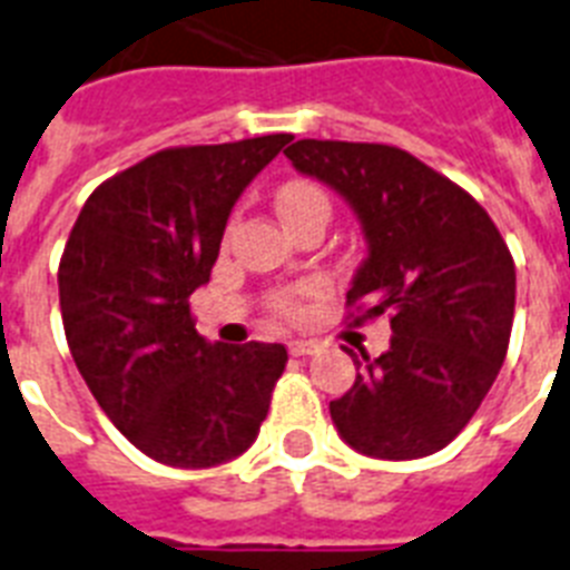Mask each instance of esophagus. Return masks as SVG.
<instances>
[{
	"instance_id": "1",
	"label": "esophagus",
	"mask_w": 570,
	"mask_h": 570,
	"mask_svg": "<svg viewBox=\"0 0 570 570\" xmlns=\"http://www.w3.org/2000/svg\"><path fill=\"white\" fill-rule=\"evenodd\" d=\"M286 348H289V354H293V357H307V354L318 351V342H313V340H289V342H286Z\"/></svg>"
}]
</instances>
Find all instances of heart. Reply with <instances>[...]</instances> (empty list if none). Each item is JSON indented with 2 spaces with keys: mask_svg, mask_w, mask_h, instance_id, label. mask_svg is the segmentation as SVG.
Listing matches in <instances>:
<instances>
[{
  "mask_svg": "<svg viewBox=\"0 0 570 570\" xmlns=\"http://www.w3.org/2000/svg\"><path fill=\"white\" fill-rule=\"evenodd\" d=\"M309 205H327V196L316 187V184L295 180V184H286V187L277 193V210H281V216H289V213ZM275 309L281 313V316H295V313H298V295L293 293L277 295Z\"/></svg>",
  "mask_w": 570,
  "mask_h": 570,
  "instance_id": "b5f03b06",
  "label": "heart"
}]
</instances>
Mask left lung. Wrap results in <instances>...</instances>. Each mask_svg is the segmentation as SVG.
<instances>
[{
  "mask_svg": "<svg viewBox=\"0 0 570 570\" xmlns=\"http://www.w3.org/2000/svg\"><path fill=\"white\" fill-rule=\"evenodd\" d=\"M301 175L336 189L357 213L365 261L348 304L390 313V351H348L357 381L331 401L354 451L419 460L442 451L478 413L510 348L515 263L489 213L410 151L381 142L298 140Z\"/></svg>",
  "mask_w": 570,
  "mask_h": 570,
  "instance_id": "1",
  "label": "left lung"
}]
</instances>
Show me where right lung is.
<instances>
[{
    "instance_id": "add662e5",
    "label": "right lung",
    "mask_w": 570,
    "mask_h": 570,
    "mask_svg": "<svg viewBox=\"0 0 570 570\" xmlns=\"http://www.w3.org/2000/svg\"><path fill=\"white\" fill-rule=\"evenodd\" d=\"M289 140L157 151L92 189L72 225L58 269L72 360L119 433L164 465L234 460L269 413L284 345L207 342L189 295L243 189Z\"/></svg>"
}]
</instances>
